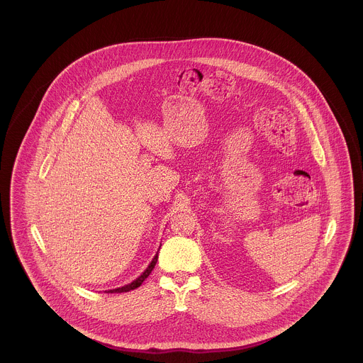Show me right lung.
Instances as JSON below:
<instances>
[{"mask_svg":"<svg viewBox=\"0 0 363 363\" xmlns=\"http://www.w3.org/2000/svg\"><path fill=\"white\" fill-rule=\"evenodd\" d=\"M156 261H157V253H156L155 257L152 259L151 261V264L148 265V268L140 275V277L136 279V280H133L130 284H126V286H123V287H120V289H116V290H108L107 293H128V291H130V290H135V289H138L141 286V283L147 279V277H150V274L152 272V269L155 268Z\"/></svg>","mask_w":363,"mask_h":363,"instance_id":"obj_1","label":"right lung"}]
</instances>
